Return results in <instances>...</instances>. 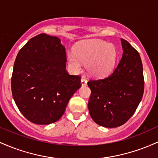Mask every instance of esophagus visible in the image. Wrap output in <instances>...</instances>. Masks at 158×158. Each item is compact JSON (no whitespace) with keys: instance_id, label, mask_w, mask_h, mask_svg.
Here are the masks:
<instances>
[{"instance_id":"34e87169","label":"esophagus","mask_w":158,"mask_h":158,"mask_svg":"<svg viewBox=\"0 0 158 158\" xmlns=\"http://www.w3.org/2000/svg\"><path fill=\"white\" fill-rule=\"evenodd\" d=\"M81 86H86V84H87V81H86V80L85 78L81 79Z\"/></svg>"}]
</instances>
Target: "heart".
I'll use <instances>...</instances> for the list:
<instances>
[{"mask_svg": "<svg viewBox=\"0 0 158 158\" xmlns=\"http://www.w3.org/2000/svg\"><path fill=\"white\" fill-rule=\"evenodd\" d=\"M116 50L112 44L99 40L80 42L74 47V53L69 52L67 60L74 73L81 71V63L90 75L104 77L112 72L116 60Z\"/></svg>", "mask_w": 158, "mask_h": 158, "instance_id": "1", "label": "heart"}]
</instances>
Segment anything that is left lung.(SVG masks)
<instances>
[{
    "instance_id": "8db88e82",
    "label": "left lung",
    "mask_w": 158,
    "mask_h": 158,
    "mask_svg": "<svg viewBox=\"0 0 158 158\" xmlns=\"http://www.w3.org/2000/svg\"><path fill=\"white\" fill-rule=\"evenodd\" d=\"M123 54L113 73L87 83L91 89L88 103L89 114L101 126L116 127L135 113L144 92V77L139 53L121 39Z\"/></svg>"
}]
</instances>
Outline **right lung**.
<instances>
[{"label": "right lung", "instance_id": "right-lung-1", "mask_svg": "<svg viewBox=\"0 0 158 158\" xmlns=\"http://www.w3.org/2000/svg\"><path fill=\"white\" fill-rule=\"evenodd\" d=\"M65 47L58 37L41 33L19 51L11 87L14 101L27 119L49 125L60 119L81 87V77L65 69Z\"/></svg>", "mask_w": 158, "mask_h": 158}]
</instances>
